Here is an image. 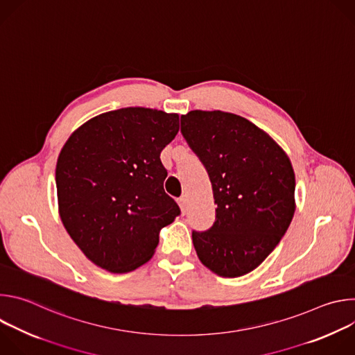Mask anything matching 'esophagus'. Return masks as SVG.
Instances as JSON below:
<instances>
[{
    "instance_id": "esophagus-1",
    "label": "esophagus",
    "mask_w": 355,
    "mask_h": 355,
    "mask_svg": "<svg viewBox=\"0 0 355 355\" xmlns=\"http://www.w3.org/2000/svg\"><path fill=\"white\" fill-rule=\"evenodd\" d=\"M178 205L181 208V212L185 215L188 212V200H187V196H181L178 199Z\"/></svg>"
}]
</instances>
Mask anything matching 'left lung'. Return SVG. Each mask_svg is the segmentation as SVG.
Returning <instances> with one entry per match:
<instances>
[{"label": "left lung", "instance_id": "left-lung-1", "mask_svg": "<svg viewBox=\"0 0 355 355\" xmlns=\"http://www.w3.org/2000/svg\"><path fill=\"white\" fill-rule=\"evenodd\" d=\"M181 133L212 182L216 220L192 232L198 259L219 277L256 270L295 214V173L284 148L243 116L222 111L181 115Z\"/></svg>", "mask_w": 355, "mask_h": 355}]
</instances>
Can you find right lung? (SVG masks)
Listing matches in <instances>:
<instances>
[{"label":"right lung","mask_w":355,"mask_h":355,"mask_svg":"<svg viewBox=\"0 0 355 355\" xmlns=\"http://www.w3.org/2000/svg\"><path fill=\"white\" fill-rule=\"evenodd\" d=\"M178 129V114L132 107L87 121L64 143L56 166L59 215L95 266L115 274L139 268L180 215L160 160Z\"/></svg>","instance_id":"right-lung-1"}]
</instances>
